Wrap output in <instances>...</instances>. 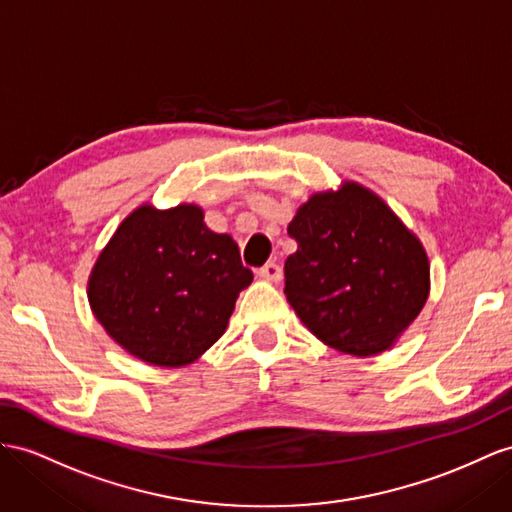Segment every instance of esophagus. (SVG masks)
Returning a JSON list of instances; mask_svg holds the SVG:
<instances>
[{
    "label": "esophagus",
    "instance_id": "1",
    "mask_svg": "<svg viewBox=\"0 0 512 512\" xmlns=\"http://www.w3.org/2000/svg\"><path fill=\"white\" fill-rule=\"evenodd\" d=\"M257 277L264 279V281H270V283H277L283 277V270H281L279 264H274V261H270V264H266L264 268L257 270Z\"/></svg>",
    "mask_w": 512,
    "mask_h": 512
}]
</instances>
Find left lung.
I'll return each mask as SVG.
<instances>
[{
	"instance_id": "obj_1",
	"label": "left lung",
	"mask_w": 512,
	"mask_h": 512,
	"mask_svg": "<svg viewBox=\"0 0 512 512\" xmlns=\"http://www.w3.org/2000/svg\"><path fill=\"white\" fill-rule=\"evenodd\" d=\"M285 296L320 342L352 357L396 346L430 294L424 244L370 188L313 192L287 225Z\"/></svg>"
}]
</instances>
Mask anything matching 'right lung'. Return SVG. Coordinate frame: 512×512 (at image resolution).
Listing matches in <instances>:
<instances>
[{
    "mask_svg": "<svg viewBox=\"0 0 512 512\" xmlns=\"http://www.w3.org/2000/svg\"><path fill=\"white\" fill-rule=\"evenodd\" d=\"M203 218L194 203H144L90 270L95 318L131 357L157 368H181L212 348L253 281L231 235L214 233Z\"/></svg>",
    "mask_w": 512,
    "mask_h": 512,
    "instance_id": "obj_1",
    "label": "right lung"
}]
</instances>
